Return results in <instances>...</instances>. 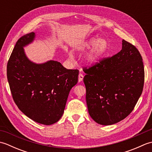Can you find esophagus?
I'll return each mask as SVG.
<instances>
[{
  "instance_id": "esophagus-1",
  "label": "esophagus",
  "mask_w": 152,
  "mask_h": 152,
  "mask_svg": "<svg viewBox=\"0 0 152 152\" xmlns=\"http://www.w3.org/2000/svg\"><path fill=\"white\" fill-rule=\"evenodd\" d=\"M83 74H81V73H80L79 76H78V82H81L82 81V80H83Z\"/></svg>"
}]
</instances>
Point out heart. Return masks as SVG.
I'll use <instances>...</instances> for the list:
<instances>
[{"label": "heart", "instance_id": "obj_1", "mask_svg": "<svg viewBox=\"0 0 152 152\" xmlns=\"http://www.w3.org/2000/svg\"><path fill=\"white\" fill-rule=\"evenodd\" d=\"M92 49L86 55V61L88 64H93L102 58L106 53L108 49V43L104 38L91 37L82 44L78 48V51L84 52L92 48ZM69 59H72L73 56L69 55Z\"/></svg>", "mask_w": 152, "mask_h": 152}]
</instances>
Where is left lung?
<instances>
[{
  "label": "left lung",
  "mask_w": 152,
  "mask_h": 152,
  "mask_svg": "<svg viewBox=\"0 0 152 152\" xmlns=\"http://www.w3.org/2000/svg\"><path fill=\"white\" fill-rule=\"evenodd\" d=\"M83 71L86 102L93 120L110 125L130 114L144 82L142 58L136 47L123 40L119 53Z\"/></svg>",
  "instance_id": "obj_1"
}]
</instances>
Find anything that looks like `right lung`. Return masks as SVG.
Returning a JSON list of instances; mask_svg holds the SVG:
<instances>
[{
    "label": "right lung",
    "mask_w": 152,
    "mask_h": 152,
    "mask_svg": "<svg viewBox=\"0 0 152 152\" xmlns=\"http://www.w3.org/2000/svg\"><path fill=\"white\" fill-rule=\"evenodd\" d=\"M35 37L31 32L16 42L7 64V78L18 108L33 121L50 125L62 117L79 71L66 69L56 61L38 64L28 59L23 48Z\"/></svg>",
    "instance_id": "obj_1"
}]
</instances>
